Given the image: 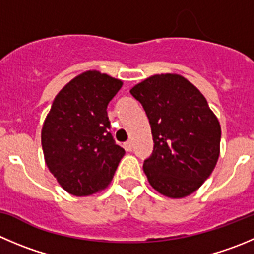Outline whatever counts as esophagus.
I'll use <instances>...</instances> for the list:
<instances>
[{
    "instance_id": "esophagus-1",
    "label": "esophagus",
    "mask_w": 254,
    "mask_h": 254,
    "mask_svg": "<svg viewBox=\"0 0 254 254\" xmlns=\"http://www.w3.org/2000/svg\"><path fill=\"white\" fill-rule=\"evenodd\" d=\"M123 147H125L126 151L129 152V151H132V147H133V144H132L131 141H127L125 144H123Z\"/></svg>"
}]
</instances>
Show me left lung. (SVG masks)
Segmentation results:
<instances>
[{"label": "left lung", "instance_id": "1", "mask_svg": "<svg viewBox=\"0 0 254 254\" xmlns=\"http://www.w3.org/2000/svg\"><path fill=\"white\" fill-rule=\"evenodd\" d=\"M129 92L151 125L153 152L143 163L149 185L166 197H187L217 165L218 118L199 89L180 74H154Z\"/></svg>", "mask_w": 254, "mask_h": 254}]
</instances>
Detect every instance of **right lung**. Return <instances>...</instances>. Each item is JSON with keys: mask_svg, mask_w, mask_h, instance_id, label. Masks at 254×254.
<instances>
[{"mask_svg": "<svg viewBox=\"0 0 254 254\" xmlns=\"http://www.w3.org/2000/svg\"><path fill=\"white\" fill-rule=\"evenodd\" d=\"M122 84L98 71L83 72L60 91L43 122L46 165L71 194L83 197L107 187L125 156L108 132L106 111Z\"/></svg>", "mask_w": 254, "mask_h": 254, "instance_id": "obj_1", "label": "right lung"}]
</instances>
